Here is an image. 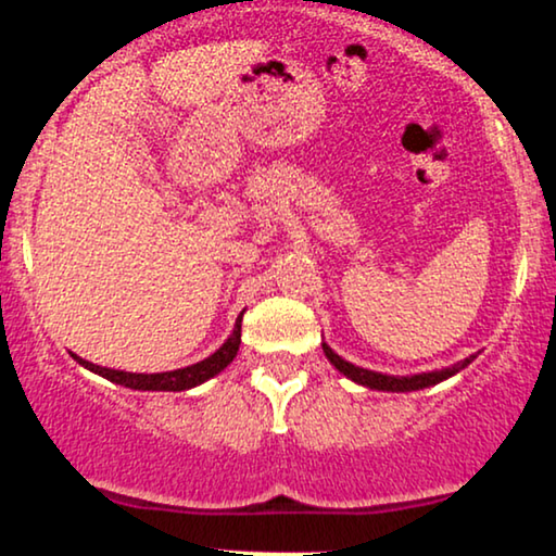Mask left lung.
<instances>
[{"label":"left lung","instance_id":"left-lung-1","mask_svg":"<svg viewBox=\"0 0 556 556\" xmlns=\"http://www.w3.org/2000/svg\"><path fill=\"white\" fill-rule=\"evenodd\" d=\"M323 351L328 355V361L332 366L338 368L340 374H345L348 379H353L355 383H364L368 389H379V391H417V389H425V387H432V383H440L450 379V376L463 371L465 366L470 364L476 355H470V358L460 361V364H455L453 368H442V371H432V374H417V376H387V374H376V371H366V368H358L353 364H348V361L340 358L338 353L330 351V345L323 343Z\"/></svg>","mask_w":556,"mask_h":556}]
</instances>
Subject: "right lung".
Listing matches in <instances>:
<instances>
[{
    "label": "right lung",
    "mask_w": 556,
    "mask_h": 556,
    "mask_svg": "<svg viewBox=\"0 0 556 556\" xmlns=\"http://www.w3.org/2000/svg\"><path fill=\"white\" fill-rule=\"evenodd\" d=\"M241 317L236 320L233 336L226 340L224 345L218 348L216 353L208 355V358L201 361V364H192L188 368H177V371H165V374H127V371H114V368H103L96 366L91 361H84L80 355H73L80 366H86L88 371L103 376V379L122 383L127 389H139V391H185L198 387V383L213 379V376L224 371V368L231 364L239 353V343H241Z\"/></svg>",
    "instance_id": "right-lung-1"
}]
</instances>
